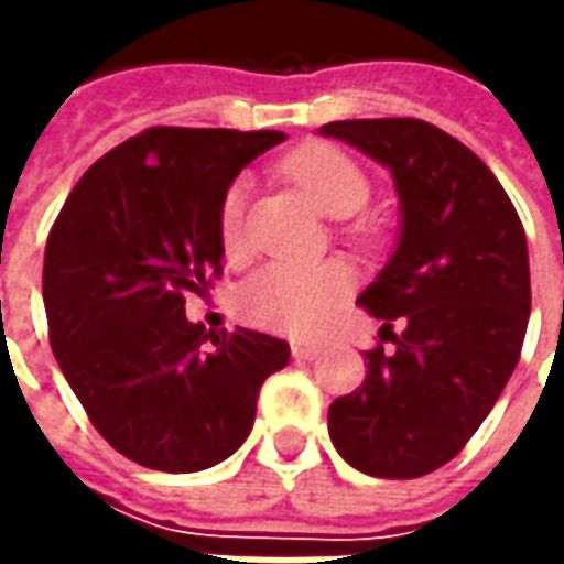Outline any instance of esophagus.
<instances>
[{
	"label": "esophagus",
	"mask_w": 564,
	"mask_h": 564,
	"mask_svg": "<svg viewBox=\"0 0 564 564\" xmlns=\"http://www.w3.org/2000/svg\"><path fill=\"white\" fill-rule=\"evenodd\" d=\"M319 356V344H307V341H295L293 344V359H302V362H311Z\"/></svg>",
	"instance_id": "1"
}]
</instances>
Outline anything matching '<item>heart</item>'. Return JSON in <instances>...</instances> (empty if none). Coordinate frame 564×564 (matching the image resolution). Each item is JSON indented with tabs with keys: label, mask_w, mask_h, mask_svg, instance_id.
<instances>
[{
	"label": "heart",
	"mask_w": 564,
	"mask_h": 564,
	"mask_svg": "<svg viewBox=\"0 0 564 564\" xmlns=\"http://www.w3.org/2000/svg\"><path fill=\"white\" fill-rule=\"evenodd\" d=\"M283 172L305 193L323 214L350 217L371 196V184L362 165L332 144H307L283 160ZM245 202L247 184L235 181L220 205V245L226 257L238 259L245 253ZM356 235H368L366 223L356 226ZM350 293V271L338 262H269L257 269L238 286L241 317L274 332L317 329L344 295Z\"/></svg>",
	"instance_id": "b5f03b06"
}]
</instances>
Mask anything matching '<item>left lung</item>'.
<instances>
[{"label":"left lung","instance_id":"left-lung-1","mask_svg":"<svg viewBox=\"0 0 564 564\" xmlns=\"http://www.w3.org/2000/svg\"><path fill=\"white\" fill-rule=\"evenodd\" d=\"M319 132L387 165L402 205L395 253L359 295L380 344L362 387L329 404V437L356 471L423 477L468 444L520 362L532 311L520 214L477 153L425 120Z\"/></svg>","mask_w":564,"mask_h":564}]
</instances>
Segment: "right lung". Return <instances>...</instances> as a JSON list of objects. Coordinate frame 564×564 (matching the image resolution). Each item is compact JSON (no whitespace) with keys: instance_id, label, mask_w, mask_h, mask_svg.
<instances>
[{"instance_id":"1","label":"right lung","mask_w":564,"mask_h":564,"mask_svg":"<svg viewBox=\"0 0 564 564\" xmlns=\"http://www.w3.org/2000/svg\"><path fill=\"white\" fill-rule=\"evenodd\" d=\"M283 132L153 127L84 172L44 247L51 347L99 435L144 468L189 474L245 444L290 344L205 335L186 295L220 278V205ZM212 338V347L204 344Z\"/></svg>"}]
</instances>
